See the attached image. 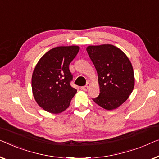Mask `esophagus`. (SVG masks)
Here are the masks:
<instances>
[{
    "mask_svg": "<svg viewBox=\"0 0 159 159\" xmlns=\"http://www.w3.org/2000/svg\"><path fill=\"white\" fill-rule=\"evenodd\" d=\"M89 87H90V84H89V83H87L86 86H82L81 89H82V90H84V91H87V90H88V89H89Z\"/></svg>",
    "mask_w": 159,
    "mask_h": 159,
    "instance_id": "34e87169",
    "label": "esophagus"
}]
</instances>
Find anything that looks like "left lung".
<instances>
[{
	"instance_id": "1",
	"label": "left lung",
	"mask_w": 159,
	"mask_h": 159,
	"mask_svg": "<svg viewBox=\"0 0 159 159\" xmlns=\"http://www.w3.org/2000/svg\"><path fill=\"white\" fill-rule=\"evenodd\" d=\"M86 51L97 71L100 89L93 102L107 110L117 109L128 99L135 86L130 61L112 44L91 45Z\"/></svg>"
}]
</instances>
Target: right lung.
<instances>
[{"mask_svg": "<svg viewBox=\"0 0 159 159\" xmlns=\"http://www.w3.org/2000/svg\"><path fill=\"white\" fill-rule=\"evenodd\" d=\"M79 49V46L52 48L36 65L32 78L33 96L38 105L48 112H62L77 92L70 86L73 75L69 65Z\"/></svg>", "mask_w": 159, "mask_h": 159, "instance_id": "add662e5", "label": "right lung"}]
</instances>
